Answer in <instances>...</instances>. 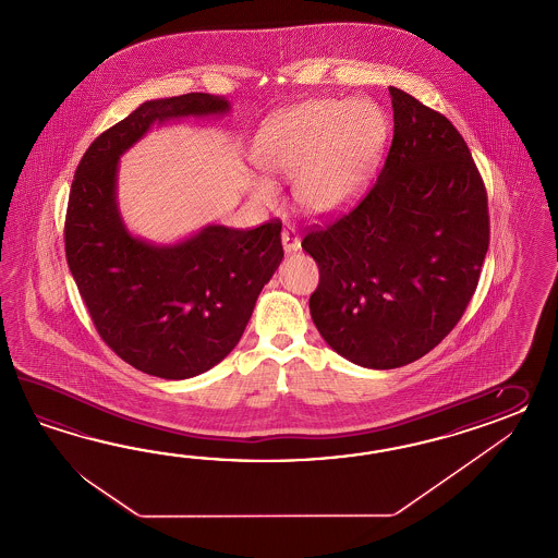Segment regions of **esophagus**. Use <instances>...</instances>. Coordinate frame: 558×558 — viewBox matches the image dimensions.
Masks as SVG:
<instances>
[{
  "label": "esophagus",
  "mask_w": 558,
  "mask_h": 558,
  "mask_svg": "<svg viewBox=\"0 0 558 558\" xmlns=\"http://www.w3.org/2000/svg\"><path fill=\"white\" fill-rule=\"evenodd\" d=\"M282 245H284L288 254L296 252L301 247V233H299L296 227L287 226L282 229Z\"/></svg>",
  "instance_id": "obj_1"
}]
</instances>
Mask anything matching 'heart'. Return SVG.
Here are the masks:
<instances>
[{
    "label": "heart",
    "instance_id": "b5f03b06",
    "mask_svg": "<svg viewBox=\"0 0 558 558\" xmlns=\"http://www.w3.org/2000/svg\"><path fill=\"white\" fill-rule=\"evenodd\" d=\"M384 134L376 107L317 99L271 121L257 140L256 158L274 174L294 179V196L306 211L329 213L360 191ZM256 191L262 198L276 195L268 181H257Z\"/></svg>",
    "mask_w": 558,
    "mask_h": 558
}]
</instances>
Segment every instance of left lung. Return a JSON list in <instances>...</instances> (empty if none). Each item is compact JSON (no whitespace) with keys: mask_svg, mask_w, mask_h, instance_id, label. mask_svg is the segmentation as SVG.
I'll return each mask as SVG.
<instances>
[{"mask_svg":"<svg viewBox=\"0 0 558 558\" xmlns=\"http://www.w3.org/2000/svg\"><path fill=\"white\" fill-rule=\"evenodd\" d=\"M393 137L377 181L302 250L315 257L311 317L349 362L393 369L454 329L489 247L487 191L457 128L390 87Z\"/></svg>","mask_w":558,"mask_h":558,"instance_id":"1","label":"left lung"}]
</instances>
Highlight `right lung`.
I'll return each instance as SVG.
<instances>
[{
    "instance_id": "obj_1",
    "label": "right lung",
    "mask_w": 558,
    "mask_h": 558,
    "mask_svg": "<svg viewBox=\"0 0 558 558\" xmlns=\"http://www.w3.org/2000/svg\"><path fill=\"white\" fill-rule=\"evenodd\" d=\"M227 109L209 93L146 101L93 140L71 184L64 252L81 299L107 347L150 376L186 379L227 357L284 257L280 219L256 229L209 226L166 247L132 238L121 223V154L154 121Z\"/></svg>"
}]
</instances>
